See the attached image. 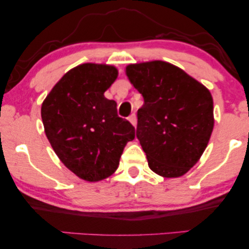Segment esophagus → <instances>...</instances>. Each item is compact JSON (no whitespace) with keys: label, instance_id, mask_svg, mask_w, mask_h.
<instances>
[{"label":"esophagus","instance_id":"34e87169","mask_svg":"<svg viewBox=\"0 0 249 249\" xmlns=\"http://www.w3.org/2000/svg\"><path fill=\"white\" fill-rule=\"evenodd\" d=\"M129 121L131 122V124L134 125V127H136V124H137V117H136V114L135 113H132V114H130L129 115Z\"/></svg>","mask_w":249,"mask_h":249}]
</instances>
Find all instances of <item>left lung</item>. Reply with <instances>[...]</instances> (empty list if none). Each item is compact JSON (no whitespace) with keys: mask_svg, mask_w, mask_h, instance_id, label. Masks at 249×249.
<instances>
[{"mask_svg":"<svg viewBox=\"0 0 249 249\" xmlns=\"http://www.w3.org/2000/svg\"><path fill=\"white\" fill-rule=\"evenodd\" d=\"M125 73L144 97L137 136L152 171L178 178L198 162L212 135L210 90L164 61L129 64Z\"/></svg>","mask_w":249,"mask_h":249,"instance_id":"obj_1","label":"left lung"}]
</instances>
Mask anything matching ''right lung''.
I'll list each match as a JSON object with an SVG mask.
<instances>
[{
	"label": "right lung",
	"mask_w": 249,
	"mask_h": 249,
	"mask_svg": "<svg viewBox=\"0 0 249 249\" xmlns=\"http://www.w3.org/2000/svg\"><path fill=\"white\" fill-rule=\"evenodd\" d=\"M113 66L84 63L68 71L42 104L46 137L70 171L86 181L113 175L135 128L118 115L104 91L114 83Z\"/></svg>",
	"instance_id": "1"
}]
</instances>
